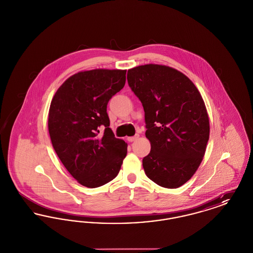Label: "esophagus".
<instances>
[{"instance_id": "obj_1", "label": "esophagus", "mask_w": 253, "mask_h": 253, "mask_svg": "<svg viewBox=\"0 0 253 253\" xmlns=\"http://www.w3.org/2000/svg\"><path fill=\"white\" fill-rule=\"evenodd\" d=\"M137 138H138V134H136V135H134V136H130V137H128V138H127V140H128L129 142H133V141H135Z\"/></svg>"}]
</instances>
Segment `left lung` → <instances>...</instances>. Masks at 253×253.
I'll return each instance as SVG.
<instances>
[{
    "mask_svg": "<svg viewBox=\"0 0 253 253\" xmlns=\"http://www.w3.org/2000/svg\"><path fill=\"white\" fill-rule=\"evenodd\" d=\"M128 84L144 108L150 154L142 160L146 175L168 189L179 188L201 164L210 121L196 86L166 65L145 64L128 70Z\"/></svg>",
    "mask_w": 253,
    "mask_h": 253,
    "instance_id": "left-lung-1",
    "label": "left lung"
}]
</instances>
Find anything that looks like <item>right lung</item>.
<instances>
[{
	"mask_svg": "<svg viewBox=\"0 0 253 253\" xmlns=\"http://www.w3.org/2000/svg\"><path fill=\"white\" fill-rule=\"evenodd\" d=\"M125 82L126 70L81 71L60 85L52 98L48 131L53 148L73 177L87 188L113 180L127 155L128 145L115 137L107 115L109 100Z\"/></svg>",
	"mask_w": 253,
	"mask_h": 253,
	"instance_id": "right-lung-1",
	"label": "right lung"
}]
</instances>
